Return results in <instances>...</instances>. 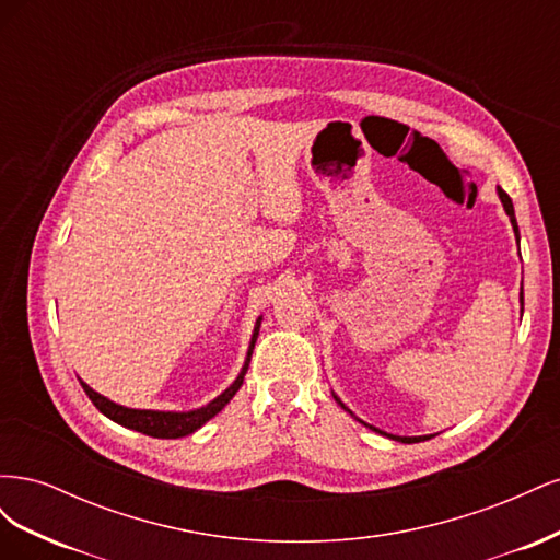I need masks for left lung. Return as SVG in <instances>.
Listing matches in <instances>:
<instances>
[{
	"label": "left lung",
	"instance_id": "1",
	"mask_svg": "<svg viewBox=\"0 0 560 560\" xmlns=\"http://www.w3.org/2000/svg\"><path fill=\"white\" fill-rule=\"evenodd\" d=\"M498 196H500V200H502V208H504V212H506V217H510V222H512V226H514V235H516V241H518V224H516V214H514V202H512V198L510 196H506L502 189H500V186H498ZM334 395V393H331ZM334 399L338 401V404H341V409H346L352 418H358V416H354L350 409H348V406L341 401V399H338L336 395H334ZM360 420V418H358ZM362 422V420H360ZM364 425H366V422H364ZM366 428H371V425H366ZM371 430H374V432H378V434H383V436H389V439H395V442H401V444H416V442H425V439H430L432 434H425V436H397V434H387V432H383V430H378V428H371Z\"/></svg>",
	"mask_w": 560,
	"mask_h": 560
}]
</instances>
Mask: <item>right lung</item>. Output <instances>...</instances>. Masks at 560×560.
I'll return each mask as SVG.
<instances>
[{"label":"right lung","instance_id":"obj_1","mask_svg":"<svg viewBox=\"0 0 560 560\" xmlns=\"http://www.w3.org/2000/svg\"><path fill=\"white\" fill-rule=\"evenodd\" d=\"M259 327H261V317L257 319V325H254V331H252V338H249V348H247V358H245V364L241 369L238 378H235L222 395H217L212 401H208L206 406H200V409H194V411L128 409V406H121V404H116V401L103 397L100 393H95V389L89 383H83L81 378H79V383L83 387V393H86L89 399L95 404V409L100 413H105L109 420L118 422V425H124V428L135 430V432H142L147 436H156V439H179V436H186V434H194L196 430L206 425L210 418H214L219 411H222L224 406L233 399V395L241 389V385L245 381V374H247L249 360H252L254 343H257Z\"/></svg>","mask_w":560,"mask_h":560}]
</instances>
